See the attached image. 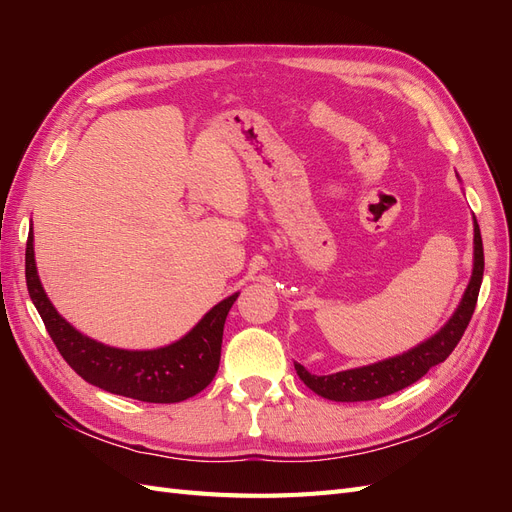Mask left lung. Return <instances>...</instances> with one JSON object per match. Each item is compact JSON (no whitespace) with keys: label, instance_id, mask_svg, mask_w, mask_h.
<instances>
[{"label":"left lung","instance_id":"1","mask_svg":"<svg viewBox=\"0 0 512 512\" xmlns=\"http://www.w3.org/2000/svg\"><path fill=\"white\" fill-rule=\"evenodd\" d=\"M483 271V239H480V228L474 218L472 277L455 309V314L448 318V322L436 335H431L425 342L404 354H397L391 356V359H384L371 365L337 371V374L331 376L309 374V371L299 363H294V369H297V374L305 382V386H309L316 395L331 401H371L406 389V386L421 380L433 365L446 361L448 354H451L459 344V339L463 331L468 329V322L474 314L480 282H483Z\"/></svg>","mask_w":512,"mask_h":512}]
</instances>
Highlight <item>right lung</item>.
Instances as JSON below:
<instances>
[{"label": "right lung", "mask_w": 512, "mask_h": 512, "mask_svg": "<svg viewBox=\"0 0 512 512\" xmlns=\"http://www.w3.org/2000/svg\"><path fill=\"white\" fill-rule=\"evenodd\" d=\"M25 280L59 354L85 382L102 391L147 404H177L207 389L218 374L224 322L239 292L213 305L190 333L173 344L153 350H123L76 331L53 307L36 269L34 230H29L27 237Z\"/></svg>", "instance_id": "1"}]
</instances>
